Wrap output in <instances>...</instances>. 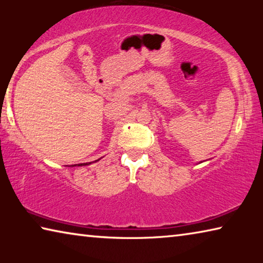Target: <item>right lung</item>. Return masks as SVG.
Masks as SVG:
<instances>
[{
  "label": "right lung",
  "mask_w": 263,
  "mask_h": 263,
  "mask_svg": "<svg viewBox=\"0 0 263 263\" xmlns=\"http://www.w3.org/2000/svg\"><path fill=\"white\" fill-rule=\"evenodd\" d=\"M99 160H100V159H99ZM99 160H96V161H99ZM89 163H90V162H89ZM89 163H88V162H87V163H79L78 166H87V164H89ZM74 166H77V164H74ZM74 166H73V167H74Z\"/></svg>",
  "instance_id": "add662e5"
}]
</instances>
